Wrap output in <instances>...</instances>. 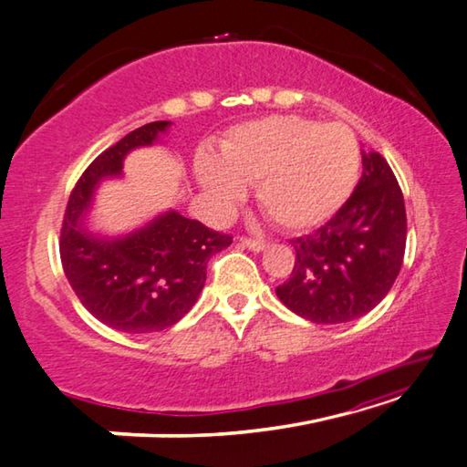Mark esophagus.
<instances>
[{
  "mask_svg": "<svg viewBox=\"0 0 467 467\" xmlns=\"http://www.w3.org/2000/svg\"><path fill=\"white\" fill-rule=\"evenodd\" d=\"M241 244L246 246V249L254 251V253H259V251L265 249V246H267V243H265V241H261V239H251V236H241Z\"/></svg>",
  "mask_w": 467,
  "mask_h": 467,
  "instance_id": "obj_1",
  "label": "esophagus"
}]
</instances>
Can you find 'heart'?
I'll use <instances>...</instances> for the list:
<instances>
[{
    "instance_id": "1",
    "label": "heart",
    "mask_w": 467,
    "mask_h": 467,
    "mask_svg": "<svg viewBox=\"0 0 467 467\" xmlns=\"http://www.w3.org/2000/svg\"><path fill=\"white\" fill-rule=\"evenodd\" d=\"M358 168V141L348 127L296 115L234 127L218 158L200 153L194 163L198 184L216 204H233L243 184H257L261 210L285 231H307L336 214Z\"/></svg>"
}]
</instances>
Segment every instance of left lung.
Masks as SVG:
<instances>
[{
  "label": "left lung",
  "instance_id": "8db88e82",
  "mask_svg": "<svg viewBox=\"0 0 467 467\" xmlns=\"http://www.w3.org/2000/svg\"><path fill=\"white\" fill-rule=\"evenodd\" d=\"M289 243L296 265L275 294L291 312L314 324H342L379 306L407 244L403 192L387 160L362 151V176L350 198L324 226Z\"/></svg>",
  "mask_w": 467,
  "mask_h": 467
}]
</instances>
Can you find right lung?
<instances>
[{
  "label": "right lung",
  "mask_w": 467,
  "mask_h": 467,
  "mask_svg": "<svg viewBox=\"0 0 467 467\" xmlns=\"http://www.w3.org/2000/svg\"><path fill=\"white\" fill-rule=\"evenodd\" d=\"M168 125L137 127L95 158L70 192L60 228L62 269L80 304L99 322L130 334L160 332L180 322L204 287L210 257L233 243L231 234L210 231L176 210L113 241L82 226L99 182L121 176L125 155L151 145Z\"/></svg>",
  "instance_id": "add662e5"
}]
</instances>
